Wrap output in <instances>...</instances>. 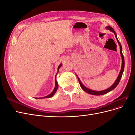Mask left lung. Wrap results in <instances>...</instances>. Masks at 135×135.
I'll use <instances>...</instances> for the list:
<instances>
[{
  "label": "left lung",
  "instance_id": "1",
  "mask_svg": "<svg viewBox=\"0 0 135 135\" xmlns=\"http://www.w3.org/2000/svg\"><path fill=\"white\" fill-rule=\"evenodd\" d=\"M106 28H107V30H109L110 31L113 32V33L114 34V35H115V38L117 40V42L118 43V44H119V46L120 47V56H121V57H122V67H121V69H120V73L119 75H118V76L117 78V79H116V80L115 81V82L114 83V84L112 85L111 87H110L109 88H108V89H105V90H103V91H93V90H92V89H89L88 88H87L85 86H84V85L83 84V83L81 82V81L80 80V79L79 78V77L76 75L78 79V80H79V84L80 85L81 88H82L83 89V91H84L85 92H87L89 94H91V95H96V96H100V95H105V94L109 92H110L111 91L113 90V89L115 88L118 84H119V81L121 79V78H122V74H123V71H124V56L123 55V53H122V46L120 44V43L119 42V40H118V38H117V34L115 31L114 30L113 28L110 27L109 26H108L106 27Z\"/></svg>",
  "mask_w": 135,
  "mask_h": 135
}]
</instances>
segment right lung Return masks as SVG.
I'll use <instances>...</instances> for the list:
<instances>
[{"label":"right lung","instance_id":"right-lung-1","mask_svg":"<svg viewBox=\"0 0 135 135\" xmlns=\"http://www.w3.org/2000/svg\"><path fill=\"white\" fill-rule=\"evenodd\" d=\"M62 66V64H61L59 66H58V68H57V74H56V76H55V88L54 90H53V91L50 93L48 95L45 96V97H39V98H36V99H45V98H50L51 97H52L53 96H54L55 95V93H56V92L57 91V88L59 87V85H58V83L57 81L56 80V76H57V73H59V69L61 68V66Z\"/></svg>","mask_w":135,"mask_h":135}]
</instances>
